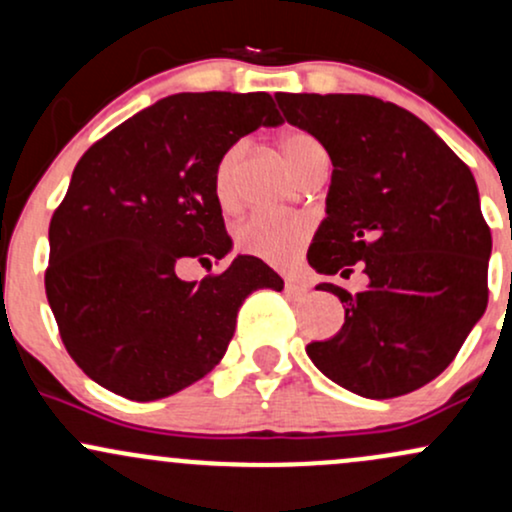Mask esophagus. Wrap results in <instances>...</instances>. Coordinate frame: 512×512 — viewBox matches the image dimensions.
Returning a JSON list of instances; mask_svg holds the SVG:
<instances>
[{
  "label": "esophagus",
  "mask_w": 512,
  "mask_h": 512,
  "mask_svg": "<svg viewBox=\"0 0 512 512\" xmlns=\"http://www.w3.org/2000/svg\"><path fill=\"white\" fill-rule=\"evenodd\" d=\"M286 293H289V296H293V298H303V296H308V293H310V286L301 284V281L289 279V281H286Z\"/></svg>",
  "instance_id": "esophagus-1"
}]
</instances>
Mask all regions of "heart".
Masks as SVG:
<instances>
[{
    "instance_id": "obj_1",
    "label": "heart",
    "mask_w": 512,
    "mask_h": 512,
    "mask_svg": "<svg viewBox=\"0 0 512 512\" xmlns=\"http://www.w3.org/2000/svg\"><path fill=\"white\" fill-rule=\"evenodd\" d=\"M281 154L293 173L301 175L305 166L317 154H322V144L308 132L291 129L279 142ZM243 158V146L236 144L219 158L214 170V195L223 209H233L238 202V168ZM310 226L303 219H284V216H250L236 231V243L243 252L260 257L262 262L274 267H286L296 260L303 243L308 240Z\"/></svg>"
}]
</instances>
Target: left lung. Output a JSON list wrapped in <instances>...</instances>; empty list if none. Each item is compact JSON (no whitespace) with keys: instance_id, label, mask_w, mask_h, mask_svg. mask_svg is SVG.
<instances>
[{"instance_id":"obj_1","label":"left lung","mask_w":512,"mask_h":512,"mask_svg":"<svg viewBox=\"0 0 512 512\" xmlns=\"http://www.w3.org/2000/svg\"><path fill=\"white\" fill-rule=\"evenodd\" d=\"M284 120L332 158L325 219L308 262L342 274L363 262L366 291L317 284L344 303V325L308 356L361 397L431 383L486 310L491 231L472 170L426 122L354 93H276Z\"/></svg>"}]
</instances>
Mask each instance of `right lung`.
<instances>
[{
    "instance_id": "obj_1",
    "label": "right lung",
    "mask_w": 512,
    "mask_h": 512,
    "mask_svg": "<svg viewBox=\"0 0 512 512\" xmlns=\"http://www.w3.org/2000/svg\"><path fill=\"white\" fill-rule=\"evenodd\" d=\"M269 93H175L139 110L81 156L50 221L45 293L62 342L91 380L154 402L202 380L226 354L238 308L284 279L236 255L214 195L219 158L257 127L281 125Z\"/></svg>"
}]
</instances>
